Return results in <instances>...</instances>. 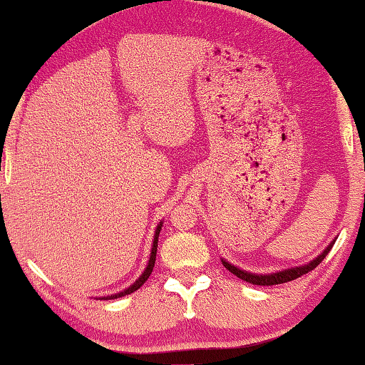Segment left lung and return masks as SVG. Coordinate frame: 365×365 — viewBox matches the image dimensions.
<instances>
[{
    "label": "left lung",
    "instance_id": "8db88e82",
    "mask_svg": "<svg viewBox=\"0 0 365 365\" xmlns=\"http://www.w3.org/2000/svg\"><path fill=\"white\" fill-rule=\"evenodd\" d=\"M335 245V240L327 246V248L322 251V255H319L316 259H312L309 264L304 265H299V267H292V269H285V270H280V272H275V274H262V275H257V274H251V272H246L242 270L238 267H235L230 262H227L225 259H222V264L225 265L227 270H230L233 275H237L238 279H242L248 283H252V285H261V287H272V285H280V283H287V282H292L294 279H298V277L307 274V272H311L317 267V265L324 261V257L329 255V251L331 250V246Z\"/></svg>",
    "mask_w": 365,
    "mask_h": 365
}]
</instances>
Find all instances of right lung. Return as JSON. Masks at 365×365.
<instances>
[{"label":"right lung","instance_id":"add662e5","mask_svg":"<svg viewBox=\"0 0 365 365\" xmlns=\"http://www.w3.org/2000/svg\"><path fill=\"white\" fill-rule=\"evenodd\" d=\"M160 227H163V222H159V225L156 228V233H154V242H153V248H151V256H150V261H148V265L143 274L140 275V279L133 283V285L128 287L127 289H123L120 293H115V294H110V296H103L101 299H117V298H122V296L125 294H130L133 292H137V289L143 285V283L150 279L153 267H154V262H156V251H158V238H159V232H160Z\"/></svg>","mask_w":365,"mask_h":365}]
</instances>
